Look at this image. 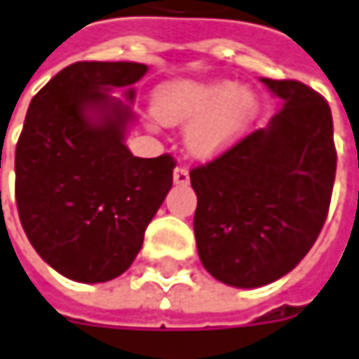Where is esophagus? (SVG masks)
Returning a JSON list of instances; mask_svg holds the SVG:
<instances>
[{"instance_id": "1", "label": "esophagus", "mask_w": 359, "mask_h": 359, "mask_svg": "<svg viewBox=\"0 0 359 359\" xmlns=\"http://www.w3.org/2000/svg\"><path fill=\"white\" fill-rule=\"evenodd\" d=\"M172 179H175V184H189L190 177H189V170L184 169V167H177L175 172H172Z\"/></svg>"}]
</instances>
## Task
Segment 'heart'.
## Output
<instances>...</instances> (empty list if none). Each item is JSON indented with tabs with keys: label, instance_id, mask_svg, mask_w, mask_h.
I'll return each mask as SVG.
<instances>
[{
	"label": "heart",
	"instance_id": "1",
	"mask_svg": "<svg viewBox=\"0 0 359 359\" xmlns=\"http://www.w3.org/2000/svg\"><path fill=\"white\" fill-rule=\"evenodd\" d=\"M153 111L167 126L190 123L187 145L200 159H214L240 141L259 114V100L250 88L230 80L172 82L153 100Z\"/></svg>",
	"mask_w": 359,
	"mask_h": 359
}]
</instances>
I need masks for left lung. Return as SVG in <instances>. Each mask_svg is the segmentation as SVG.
<instances>
[{
  "label": "left lung",
  "instance_id": "8db88e82",
  "mask_svg": "<svg viewBox=\"0 0 359 359\" xmlns=\"http://www.w3.org/2000/svg\"><path fill=\"white\" fill-rule=\"evenodd\" d=\"M262 82L283 100L269 126L190 170L200 262L241 289L299 265L323 230L336 177L328 102L299 80Z\"/></svg>",
  "mask_w": 359,
  "mask_h": 359
}]
</instances>
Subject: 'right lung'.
I'll return each instance as SVG.
<instances>
[{"label": "right lung", "mask_w": 359, "mask_h": 359, "mask_svg": "<svg viewBox=\"0 0 359 359\" xmlns=\"http://www.w3.org/2000/svg\"><path fill=\"white\" fill-rule=\"evenodd\" d=\"M147 72L139 62H74L36 92L15 149L19 220L35 251L72 281L116 279L137 257L172 187L175 159L133 157V118L108 94Z\"/></svg>", "instance_id": "obj_1"}]
</instances>
